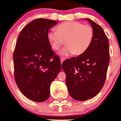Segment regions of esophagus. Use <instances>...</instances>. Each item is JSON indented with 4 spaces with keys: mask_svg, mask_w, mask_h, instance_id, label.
<instances>
[{
    "mask_svg": "<svg viewBox=\"0 0 121 121\" xmlns=\"http://www.w3.org/2000/svg\"><path fill=\"white\" fill-rule=\"evenodd\" d=\"M65 60V59H64L63 57H61V63H62V62Z\"/></svg>",
    "mask_w": 121,
    "mask_h": 121,
    "instance_id": "34e87169",
    "label": "esophagus"
}]
</instances>
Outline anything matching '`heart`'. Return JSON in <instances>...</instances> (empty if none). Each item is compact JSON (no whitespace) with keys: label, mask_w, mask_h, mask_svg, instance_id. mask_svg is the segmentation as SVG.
<instances>
[{"label":"heart","mask_w":121,"mask_h":121,"mask_svg":"<svg viewBox=\"0 0 121 121\" xmlns=\"http://www.w3.org/2000/svg\"><path fill=\"white\" fill-rule=\"evenodd\" d=\"M91 26L80 22H66L57 26V30H50L47 38L51 48L58 50L64 44L66 47L60 53L64 56L84 54L91 46L94 38Z\"/></svg>","instance_id":"obj_1"}]
</instances>
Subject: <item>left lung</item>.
<instances>
[{
    "label": "left lung",
    "mask_w": 121,
    "mask_h": 121,
    "mask_svg": "<svg viewBox=\"0 0 121 121\" xmlns=\"http://www.w3.org/2000/svg\"><path fill=\"white\" fill-rule=\"evenodd\" d=\"M85 20L94 30L91 46L84 54L66 60L62 64L69 93L80 101L94 97L102 89L110 61L109 40L103 29L91 19Z\"/></svg>",
    "instance_id": "8db88e82"
}]
</instances>
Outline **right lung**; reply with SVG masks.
<instances>
[{
    "label": "right lung",
    "mask_w": 121,
    "mask_h": 121,
    "mask_svg": "<svg viewBox=\"0 0 121 121\" xmlns=\"http://www.w3.org/2000/svg\"><path fill=\"white\" fill-rule=\"evenodd\" d=\"M56 21L35 19L21 31L13 55L14 77L26 97L36 102L46 101L50 86L60 72V59L51 48L47 35Z\"/></svg>",
    "instance_id": "1"
}]
</instances>
